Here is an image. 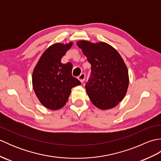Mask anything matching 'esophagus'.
I'll return each instance as SVG.
<instances>
[{"instance_id": "1", "label": "esophagus", "mask_w": 161, "mask_h": 161, "mask_svg": "<svg viewBox=\"0 0 161 161\" xmlns=\"http://www.w3.org/2000/svg\"><path fill=\"white\" fill-rule=\"evenodd\" d=\"M85 77H86V75H85V74L84 73H81L80 75V76L78 77V79H79V80H80V81H81V82L82 83V82H84V81L85 80Z\"/></svg>"}]
</instances>
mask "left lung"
I'll list each match as a JSON object with an SVG mask.
<instances>
[{
    "label": "left lung",
    "mask_w": 161,
    "mask_h": 161,
    "mask_svg": "<svg viewBox=\"0 0 161 161\" xmlns=\"http://www.w3.org/2000/svg\"><path fill=\"white\" fill-rule=\"evenodd\" d=\"M77 45L91 65L90 77L85 85L91 102L102 110L115 107L124 98L129 86L124 60L107 43L80 41Z\"/></svg>",
    "instance_id": "left-lung-1"
}]
</instances>
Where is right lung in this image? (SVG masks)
<instances>
[{"instance_id":"1","label":"right lung","mask_w":161,"mask_h":161,"mask_svg":"<svg viewBox=\"0 0 161 161\" xmlns=\"http://www.w3.org/2000/svg\"><path fill=\"white\" fill-rule=\"evenodd\" d=\"M72 46V42L50 46L40 57L33 71L35 93L41 103L50 110L62 108L68 100L71 88L81 84L72 75L73 64L61 62Z\"/></svg>"}]
</instances>
